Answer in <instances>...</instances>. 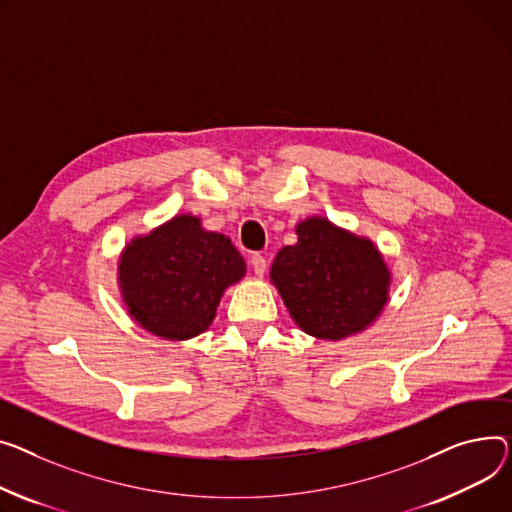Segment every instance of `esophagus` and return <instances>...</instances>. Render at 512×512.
<instances>
[{
    "label": "esophagus",
    "instance_id": "obj_1",
    "mask_svg": "<svg viewBox=\"0 0 512 512\" xmlns=\"http://www.w3.org/2000/svg\"><path fill=\"white\" fill-rule=\"evenodd\" d=\"M249 263H251V267H253V271H255L257 276H263V274H265L267 259H265L263 253H253V255L249 257Z\"/></svg>",
    "mask_w": 512,
    "mask_h": 512
}]
</instances>
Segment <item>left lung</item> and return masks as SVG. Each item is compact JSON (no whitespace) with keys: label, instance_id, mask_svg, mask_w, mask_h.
Returning a JSON list of instances; mask_svg holds the SVG:
<instances>
[{"label":"left lung","instance_id":"1","mask_svg":"<svg viewBox=\"0 0 512 512\" xmlns=\"http://www.w3.org/2000/svg\"><path fill=\"white\" fill-rule=\"evenodd\" d=\"M298 243L271 265L292 319L319 339H342L368 327L389 296V269L366 238L335 228L325 218L296 226Z\"/></svg>","mask_w":512,"mask_h":512}]
</instances>
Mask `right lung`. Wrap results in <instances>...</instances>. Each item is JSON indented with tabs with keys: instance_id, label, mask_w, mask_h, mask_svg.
<instances>
[{
	"instance_id": "obj_1",
	"label": "right lung",
	"mask_w": 512,
	"mask_h": 512,
	"mask_svg": "<svg viewBox=\"0 0 512 512\" xmlns=\"http://www.w3.org/2000/svg\"><path fill=\"white\" fill-rule=\"evenodd\" d=\"M245 276L230 238L177 216L125 247L119 282L129 315L164 339H189L216 317L224 290Z\"/></svg>"
}]
</instances>
